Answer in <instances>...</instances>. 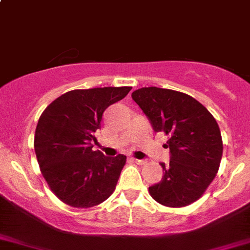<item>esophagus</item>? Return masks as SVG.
<instances>
[{"instance_id":"esophagus-1","label":"esophagus","mask_w":250,"mask_h":250,"mask_svg":"<svg viewBox=\"0 0 250 250\" xmlns=\"http://www.w3.org/2000/svg\"><path fill=\"white\" fill-rule=\"evenodd\" d=\"M130 160H132L133 162L138 163V165H145L146 163V160H139V158H134V157H132Z\"/></svg>"}]
</instances>
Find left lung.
Returning <instances> with one entry per match:
<instances>
[{"label": "left lung", "mask_w": 250, "mask_h": 250, "mask_svg": "<svg viewBox=\"0 0 250 250\" xmlns=\"http://www.w3.org/2000/svg\"><path fill=\"white\" fill-rule=\"evenodd\" d=\"M132 98L153 130L168 137L165 147H169V165L161 163L165 175L148 188L151 197L173 208L193 203L220 166L223 140L215 118L195 98L176 90L144 87Z\"/></svg>", "instance_id": "left-lung-1"}]
</instances>
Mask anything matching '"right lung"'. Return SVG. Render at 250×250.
Wrapping results in <instances>:
<instances>
[{"instance_id":"right-lung-1","label":"right lung","mask_w":250,"mask_h":250,"mask_svg":"<svg viewBox=\"0 0 250 250\" xmlns=\"http://www.w3.org/2000/svg\"><path fill=\"white\" fill-rule=\"evenodd\" d=\"M132 87L75 89L42 112L35 132L40 169L55 196L75 208H89L112 195L125 156L106 157L93 150L104 111Z\"/></svg>"}]
</instances>
